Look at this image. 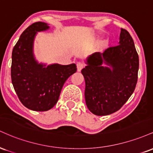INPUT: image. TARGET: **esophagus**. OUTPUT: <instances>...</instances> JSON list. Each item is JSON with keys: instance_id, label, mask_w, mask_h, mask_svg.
<instances>
[{"instance_id": "obj_1", "label": "esophagus", "mask_w": 153, "mask_h": 153, "mask_svg": "<svg viewBox=\"0 0 153 153\" xmlns=\"http://www.w3.org/2000/svg\"><path fill=\"white\" fill-rule=\"evenodd\" d=\"M85 65L82 62H77V68H78V71H80L82 68H84Z\"/></svg>"}]
</instances>
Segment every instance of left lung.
<instances>
[{
	"mask_svg": "<svg viewBox=\"0 0 153 153\" xmlns=\"http://www.w3.org/2000/svg\"><path fill=\"white\" fill-rule=\"evenodd\" d=\"M119 45L88 57L82 70L87 107L95 115L117 111L134 92L138 78L139 57L129 33L121 29ZM112 68L102 66V62Z\"/></svg>",
	"mask_w": 153,
	"mask_h": 153,
	"instance_id": "1",
	"label": "left lung"
}]
</instances>
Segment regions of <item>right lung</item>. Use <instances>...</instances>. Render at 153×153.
<instances>
[{"label":"right lung","instance_id":"add662e5","mask_svg":"<svg viewBox=\"0 0 153 153\" xmlns=\"http://www.w3.org/2000/svg\"><path fill=\"white\" fill-rule=\"evenodd\" d=\"M49 29L38 22L27 27L12 52L10 75L19 99L26 108L36 111L51 109L58 101L66 80L77 71L76 65H45L38 64L33 55V42L36 31Z\"/></svg>","mask_w":153,"mask_h":153}]
</instances>
